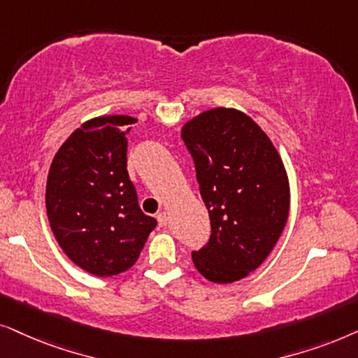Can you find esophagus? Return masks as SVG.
Returning <instances> with one entry per match:
<instances>
[{"label": "esophagus", "mask_w": 358, "mask_h": 358, "mask_svg": "<svg viewBox=\"0 0 358 358\" xmlns=\"http://www.w3.org/2000/svg\"><path fill=\"white\" fill-rule=\"evenodd\" d=\"M157 222H159L160 227H165L166 222H169V216H166L165 211H162L157 214Z\"/></svg>", "instance_id": "34e87169"}]
</instances>
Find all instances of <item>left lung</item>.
I'll return each mask as SVG.
<instances>
[{"label":"left lung","mask_w":358,"mask_h":358,"mask_svg":"<svg viewBox=\"0 0 358 358\" xmlns=\"http://www.w3.org/2000/svg\"><path fill=\"white\" fill-rule=\"evenodd\" d=\"M209 213L208 244L193 264L214 283H232L262 265L287 224L289 185L283 162L244 113L214 108L182 129Z\"/></svg>","instance_id":"8db88e82"}]
</instances>
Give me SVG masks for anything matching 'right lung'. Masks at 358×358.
<instances>
[{
	"instance_id": "1",
	"label": "right lung",
	"mask_w": 358,
	"mask_h": 358,
	"mask_svg": "<svg viewBox=\"0 0 358 358\" xmlns=\"http://www.w3.org/2000/svg\"><path fill=\"white\" fill-rule=\"evenodd\" d=\"M136 119L87 121L52 160L45 188L50 227L66 257L96 276H113L139 259L157 221L142 213L127 173V134Z\"/></svg>"
}]
</instances>
